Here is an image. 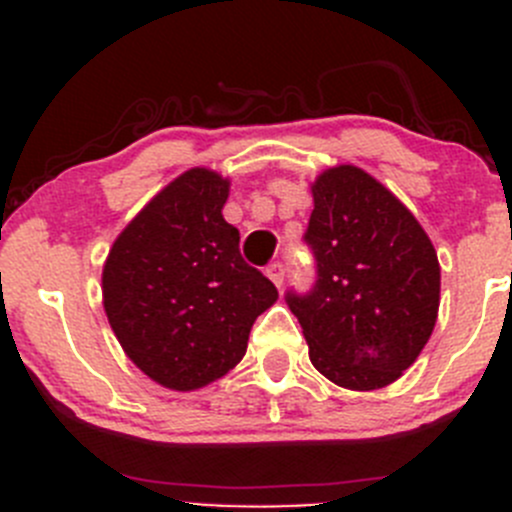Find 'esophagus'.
Wrapping results in <instances>:
<instances>
[{"instance_id":"esophagus-1","label":"esophagus","mask_w":512,"mask_h":512,"mask_svg":"<svg viewBox=\"0 0 512 512\" xmlns=\"http://www.w3.org/2000/svg\"><path fill=\"white\" fill-rule=\"evenodd\" d=\"M267 277H270L277 287H282V282H285V265H282V262H272V265L267 267Z\"/></svg>"}]
</instances>
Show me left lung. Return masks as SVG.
Here are the masks:
<instances>
[{
  "mask_svg": "<svg viewBox=\"0 0 512 512\" xmlns=\"http://www.w3.org/2000/svg\"><path fill=\"white\" fill-rule=\"evenodd\" d=\"M304 242L317 280L287 289L309 359L337 386L371 391L399 379L426 347L438 317L441 267L418 220L354 165L312 185Z\"/></svg>",
  "mask_w": 512,
  "mask_h": 512,
  "instance_id": "obj_1",
  "label": "left lung"
}]
</instances>
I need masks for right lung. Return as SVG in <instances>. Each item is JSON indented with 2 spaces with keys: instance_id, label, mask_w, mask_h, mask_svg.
Instances as JSON below:
<instances>
[{
  "instance_id": "add662e5",
  "label": "right lung",
  "mask_w": 512,
  "mask_h": 512,
  "mask_svg": "<svg viewBox=\"0 0 512 512\" xmlns=\"http://www.w3.org/2000/svg\"><path fill=\"white\" fill-rule=\"evenodd\" d=\"M230 183L185 170L113 242L103 309L128 359L165 389L193 391L245 356L255 319L277 287L240 255L225 223Z\"/></svg>"
}]
</instances>
